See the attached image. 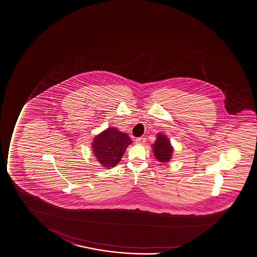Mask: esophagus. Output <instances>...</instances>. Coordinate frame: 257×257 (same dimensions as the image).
Instances as JSON below:
<instances>
[{
  "instance_id": "1",
  "label": "esophagus",
  "mask_w": 257,
  "mask_h": 257,
  "mask_svg": "<svg viewBox=\"0 0 257 257\" xmlns=\"http://www.w3.org/2000/svg\"><path fill=\"white\" fill-rule=\"evenodd\" d=\"M145 141H146V139H145V137H141V138H138V139H136V143L139 144V145L145 144Z\"/></svg>"
}]
</instances>
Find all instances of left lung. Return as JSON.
I'll use <instances>...</instances> for the list:
<instances>
[{"label":"left lung","instance_id":"1","mask_svg":"<svg viewBox=\"0 0 257 257\" xmlns=\"http://www.w3.org/2000/svg\"><path fill=\"white\" fill-rule=\"evenodd\" d=\"M154 155L160 162H167L170 160L173 147L171 146L168 139L163 134H158L156 141L153 145Z\"/></svg>","mask_w":257,"mask_h":257}]
</instances>
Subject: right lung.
Wrapping results in <instances>:
<instances>
[{
  "label": "right lung",
  "instance_id": "right-lung-1",
  "mask_svg": "<svg viewBox=\"0 0 257 257\" xmlns=\"http://www.w3.org/2000/svg\"><path fill=\"white\" fill-rule=\"evenodd\" d=\"M132 144L130 137L116 128H107L93 141V154L102 167L113 168L118 164L127 146Z\"/></svg>",
  "mask_w": 257,
  "mask_h": 257
}]
</instances>
